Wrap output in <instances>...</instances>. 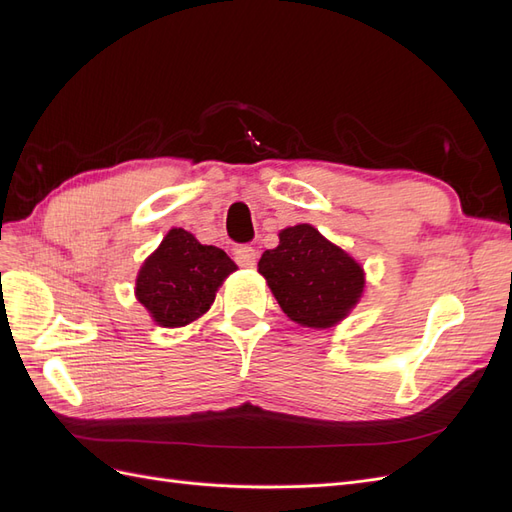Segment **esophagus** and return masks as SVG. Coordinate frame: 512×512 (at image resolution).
Returning <instances> with one entry per match:
<instances>
[{"instance_id": "esophagus-1", "label": "esophagus", "mask_w": 512, "mask_h": 512, "mask_svg": "<svg viewBox=\"0 0 512 512\" xmlns=\"http://www.w3.org/2000/svg\"><path fill=\"white\" fill-rule=\"evenodd\" d=\"M235 260L239 262L241 267L252 269L256 265V260H258V250H256V247H250V245H239L235 250Z\"/></svg>"}]
</instances>
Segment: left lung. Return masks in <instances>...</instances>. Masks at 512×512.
I'll use <instances>...</instances> for the list:
<instances>
[{"instance_id":"left-lung-1","label":"left lung","mask_w":512,"mask_h":512,"mask_svg":"<svg viewBox=\"0 0 512 512\" xmlns=\"http://www.w3.org/2000/svg\"><path fill=\"white\" fill-rule=\"evenodd\" d=\"M282 312L309 329H331L342 322L365 290L359 260L322 237L312 224L280 230V245L258 262Z\"/></svg>"}]
</instances>
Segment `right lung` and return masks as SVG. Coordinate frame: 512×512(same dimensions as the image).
<instances>
[{"mask_svg": "<svg viewBox=\"0 0 512 512\" xmlns=\"http://www.w3.org/2000/svg\"><path fill=\"white\" fill-rule=\"evenodd\" d=\"M232 271L237 265L220 247L203 245L183 228H170L138 269L134 294L153 322L179 329L209 312L215 292Z\"/></svg>", "mask_w": 512, "mask_h": 512, "instance_id": "obj_1", "label": "right lung"}]
</instances>
